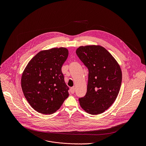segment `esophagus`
<instances>
[{"label": "esophagus", "mask_w": 146, "mask_h": 146, "mask_svg": "<svg viewBox=\"0 0 146 146\" xmlns=\"http://www.w3.org/2000/svg\"><path fill=\"white\" fill-rule=\"evenodd\" d=\"M70 91L71 93L74 94L75 93V87H71L70 89Z\"/></svg>", "instance_id": "obj_1"}]
</instances>
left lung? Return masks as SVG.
Here are the masks:
<instances>
[{"label":"left lung","instance_id":"1","mask_svg":"<svg viewBox=\"0 0 146 146\" xmlns=\"http://www.w3.org/2000/svg\"><path fill=\"white\" fill-rule=\"evenodd\" d=\"M76 53L89 71L86 93L79 99L80 106L88 113H102L113 104L119 93L120 66L101 45L80 46Z\"/></svg>","mask_w":146,"mask_h":146}]
</instances>
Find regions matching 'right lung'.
I'll list each match as a JSON object with an SVG mask.
<instances>
[{"instance_id":"1","label":"right lung","mask_w":146,"mask_h":146,"mask_svg":"<svg viewBox=\"0 0 146 146\" xmlns=\"http://www.w3.org/2000/svg\"><path fill=\"white\" fill-rule=\"evenodd\" d=\"M67 48H54L36 54L28 63L21 77V87L29 104L37 112L50 115L68 97V87L62 72Z\"/></svg>"}]
</instances>
